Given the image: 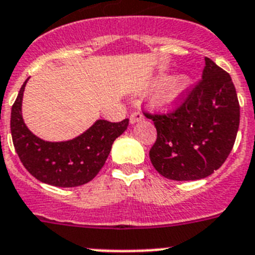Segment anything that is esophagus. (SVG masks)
Listing matches in <instances>:
<instances>
[{
	"instance_id": "esophagus-1",
	"label": "esophagus",
	"mask_w": 255,
	"mask_h": 255,
	"mask_svg": "<svg viewBox=\"0 0 255 255\" xmlns=\"http://www.w3.org/2000/svg\"><path fill=\"white\" fill-rule=\"evenodd\" d=\"M142 119H143V115H142V113H140V112H133L129 117V121L132 125H133V123H136V122L142 121Z\"/></svg>"
}]
</instances>
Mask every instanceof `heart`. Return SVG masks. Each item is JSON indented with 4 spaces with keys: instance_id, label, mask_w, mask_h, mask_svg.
<instances>
[{
    "instance_id": "obj_1",
    "label": "heart",
    "mask_w": 255,
    "mask_h": 255,
    "mask_svg": "<svg viewBox=\"0 0 255 255\" xmlns=\"http://www.w3.org/2000/svg\"><path fill=\"white\" fill-rule=\"evenodd\" d=\"M192 83L194 82L189 74H178L165 79L152 95V104L160 109H173L185 100Z\"/></svg>"
}]
</instances>
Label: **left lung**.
<instances>
[{
	"label": "left lung",
	"mask_w": 255,
	"mask_h": 255,
	"mask_svg": "<svg viewBox=\"0 0 255 255\" xmlns=\"http://www.w3.org/2000/svg\"><path fill=\"white\" fill-rule=\"evenodd\" d=\"M156 128L150 160L168 180L194 181L210 176L234 147L240 105L227 72L205 57L203 78L173 112L149 114Z\"/></svg>",
	"instance_id": "obj_1"
}]
</instances>
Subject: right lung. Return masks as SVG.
Returning a JSON list of instances; mask_svg holds the SVG:
<instances>
[{"label": "right lung", "mask_w": 255, "mask_h": 255, "mask_svg": "<svg viewBox=\"0 0 255 255\" xmlns=\"http://www.w3.org/2000/svg\"><path fill=\"white\" fill-rule=\"evenodd\" d=\"M26 79L11 109L12 142L25 169L37 180L57 187H75L95 178L109 156L112 145L128 127V119L112 123L99 119L81 136L48 142L33 134L21 115Z\"/></svg>", "instance_id": "obj_1"}]
</instances>
